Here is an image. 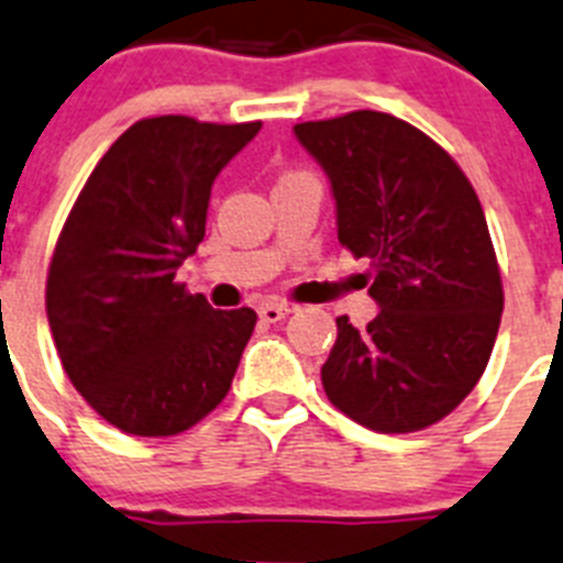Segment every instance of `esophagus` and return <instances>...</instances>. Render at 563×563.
Instances as JSON below:
<instances>
[{
  "instance_id": "34e87169",
  "label": "esophagus",
  "mask_w": 563,
  "mask_h": 563,
  "mask_svg": "<svg viewBox=\"0 0 563 563\" xmlns=\"http://www.w3.org/2000/svg\"><path fill=\"white\" fill-rule=\"evenodd\" d=\"M290 313H292V307L282 305V301H264V305L258 307V316H262V321H267V324H276V321L287 319Z\"/></svg>"
}]
</instances>
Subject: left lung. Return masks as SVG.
Wrapping results in <instances>:
<instances>
[{"mask_svg":"<svg viewBox=\"0 0 563 563\" xmlns=\"http://www.w3.org/2000/svg\"><path fill=\"white\" fill-rule=\"evenodd\" d=\"M292 131L328 173L341 247L369 258L382 307L364 330L335 319L324 393L369 430H424L470 396L501 324L482 201L441 144L390 113L353 110Z\"/></svg>","mask_w":563,"mask_h":563,"instance_id":"obj_1","label":"left lung"}]
</instances>
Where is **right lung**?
I'll use <instances>...</instances> for the list:
<instances>
[{"instance_id":"right-lung-1","label":"right lung","mask_w":563,"mask_h":563,"mask_svg":"<svg viewBox=\"0 0 563 563\" xmlns=\"http://www.w3.org/2000/svg\"><path fill=\"white\" fill-rule=\"evenodd\" d=\"M262 122L153 117L99 158L67 216L45 307L62 367L128 435H176L222 405L250 307L213 310L176 271L205 239L210 187Z\"/></svg>"}]
</instances>
